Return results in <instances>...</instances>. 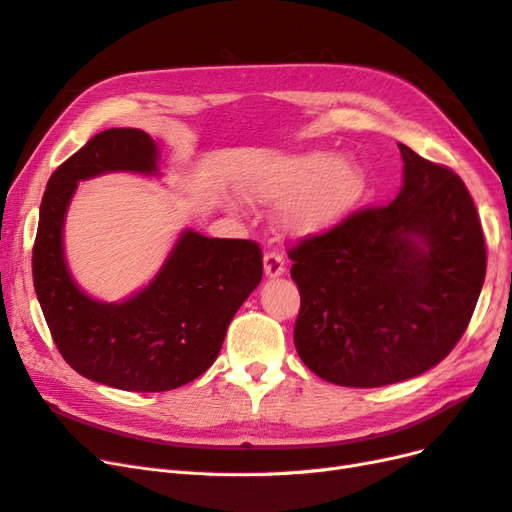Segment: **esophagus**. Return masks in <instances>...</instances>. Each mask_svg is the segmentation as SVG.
Here are the masks:
<instances>
[{"instance_id":"34e87169","label":"esophagus","mask_w":512,"mask_h":512,"mask_svg":"<svg viewBox=\"0 0 512 512\" xmlns=\"http://www.w3.org/2000/svg\"><path fill=\"white\" fill-rule=\"evenodd\" d=\"M262 262H265V275L271 277V280H273V277L284 275V269H286L284 258L277 252H267L265 258H262Z\"/></svg>"}]
</instances>
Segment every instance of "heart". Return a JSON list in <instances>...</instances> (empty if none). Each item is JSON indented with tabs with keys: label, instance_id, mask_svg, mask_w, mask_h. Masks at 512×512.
<instances>
[{
	"label": "heart",
	"instance_id": "obj_1",
	"mask_svg": "<svg viewBox=\"0 0 512 512\" xmlns=\"http://www.w3.org/2000/svg\"><path fill=\"white\" fill-rule=\"evenodd\" d=\"M243 190L260 205H282V228L305 239L352 218L367 196V175L350 156L305 149L267 158L247 170Z\"/></svg>",
	"mask_w": 512,
	"mask_h": 512
}]
</instances>
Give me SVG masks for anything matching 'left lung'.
Returning <instances> with one entry per match:
<instances>
[{"instance_id": "1", "label": "left lung", "mask_w": 512, "mask_h": 512, "mask_svg": "<svg viewBox=\"0 0 512 512\" xmlns=\"http://www.w3.org/2000/svg\"><path fill=\"white\" fill-rule=\"evenodd\" d=\"M404 185L380 209L290 250L301 294L294 346L322 380L374 389L425 374L455 348L485 282L474 200L451 168L399 143Z\"/></svg>"}]
</instances>
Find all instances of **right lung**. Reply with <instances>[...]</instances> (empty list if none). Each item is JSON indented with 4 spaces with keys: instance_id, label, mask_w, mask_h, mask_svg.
<instances>
[{
    "instance_id": "obj_1",
    "label": "right lung",
    "mask_w": 512,
    "mask_h": 512,
    "mask_svg": "<svg viewBox=\"0 0 512 512\" xmlns=\"http://www.w3.org/2000/svg\"><path fill=\"white\" fill-rule=\"evenodd\" d=\"M158 147L136 128H111L46 183L34 243V288L53 342L81 376L134 393L196 380L222 350L237 309L262 280L254 241L209 239L185 228L153 280L119 303L89 297L64 254V222L79 181L106 173L160 177Z\"/></svg>"
}]
</instances>
